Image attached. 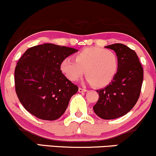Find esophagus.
Returning a JSON list of instances; mask_svg holds the SVG:
<instances>
[{"mask_svg":"<svg viewBox=\"0 0 156 156\" xmlns=\"http://www.w3.org/2000/svg\"><path fill=\"white\" fill-rule=\"evenodd\" d=\"M78 90H79V92H80V93H83V92H86L87 91L86 89L82 88V87H80V88L78 89Z\"/></svg>","mask_w":156,"mask_h":156,"instance_id":"34e87169","label":"esophagus"}]
</instances>
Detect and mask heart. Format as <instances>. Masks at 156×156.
Wrapping results in <instances>:
<instances>
[{
    "instance_id": "1",
    "label": "heart",
    "mask_w": 156,
    "mask_h": 156,
    "mask_svg": "<svg viewBox=\"0 0 156 156\" xmlns=\"http://www.w3.org/2000/svg\"><path fill=\"white\" fill-rule=\"evenodd\" d=\"M119 68L118 57L114 52L101 48H85L76 59L67 57L61 62L60 69L69 80L76 82L85 74L88 83L105 87L111 83Z\"/></svg>"
}]
</instances>
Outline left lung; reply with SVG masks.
Listing matches in <instances>:
<instances>
[{
    "label": "left lung",
    "mask_w": 156,
    "mask_h": 156,
    "mask_svg": "<svg viewBox=\"0 0 156 156\" xmlns=\"http://www.w3.org/2000/svg\"><path fill=\"white\" fill-rule=\"evenodd\" d=\"M116 52L119 68L111 83L97 90L99 100L93 109L103 119H114L125 116L139 99L143 82V68L133 50L122 43L105 46Z\"/></svg>",
    "instance_id": "8db88e82"
}]
</instances>
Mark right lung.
<instances>
[{"label":"right lung","instance_id":"add662e5","mask_svg":"<svg viewBox=\"0 0 156 156\" xmlns=\"http://www.w3.org/2000/svg\"><path fill=\"white\" fill-rule=\"evenodd\" d=\"M78 51L70 47L44 43L29 48L15 70V91L28 112L43 120L59 119L78 87L66 77L61 62Z\"/></svg>","mask_w":156,"mask_h":156}]
</instances>
